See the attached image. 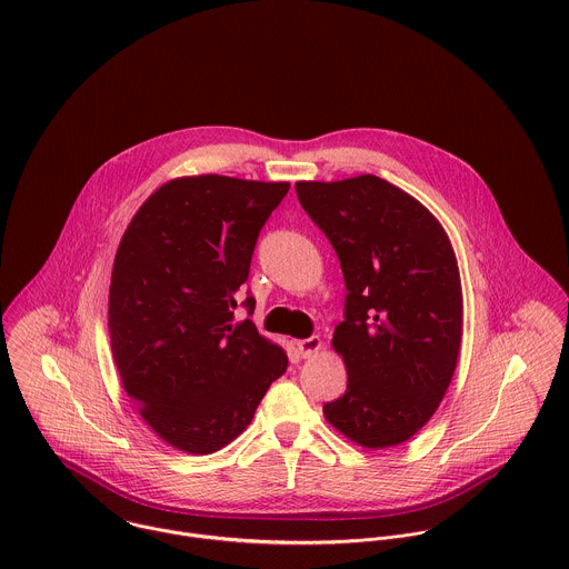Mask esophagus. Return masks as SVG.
<instances>
[{"mask_svg":"<svg viewBox=\"0 0 569 569\" xmlns=\"http://www.w3.org/2000/svg\"><path fill=\"white\" fill-rule=\"evenodd\" d=\"M322 346H325V341H322V337H320V335H313V337H309V339H300V341H296V348H298V352H300L305 359H309V357L318 355V352L322 350Z\"/></svg>","mask_w":569,"mask_h":569,"instance_id":"1","label":"esophagus"}]
</instances>
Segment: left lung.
I'll return each mask as SVG.
<instances>
[{"label": "left lung", "mask_w": 569, "mask_h": 569, "mask_svg": "<svg viewBox=\"0 0 569 569\" xmlns=\"http://www.w3.org/2000/svg\"><path fill=\"white\" fill-rule=\"evenodd\" d=\"M296 192L348 289L330 341L348 383L326 420L359 447H397L429 422L458 366L465 305L453 244L418 199L377 174L298 181Z\"/></svg>", "instance_id": "left-lung-1"}]
</instances>
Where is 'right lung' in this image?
Wrapping results in <instances>:
<instances>
[{
  "instance_id": "add662e5",
  "label": "right lung",
  "mask_w": 569,
  "mask_h": 569,
  "mask_svg": "<svg viewBox=\"0 0 569 569\" xmlns=\"http://www.w3.org/2000/svg\"><path fill=\"white\" fill-rule=\"evenodd\" d=\"M289 181L177 177L127 226L111 269L109 335L122 386L172 449L214 453L239 438L287 352L237 322L256 239ZM249 313L253 298L244 300Z\"/></svg>"
}]
</instances>
